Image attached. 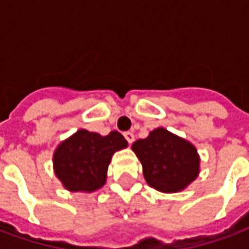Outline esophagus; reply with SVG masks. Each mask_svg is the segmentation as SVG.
Here are the masks:
<instances>
[{"mask_svg": "<svg viewBox=\"0 0 249 249\" xmlns=\"http://www.w3.org/2000/svg\"><path fill=\"white\" fill-rule=\"evenodd\" d=\"M124 136L125 139H126V142H129V144H132V142H135V135H133L132 132H125Z\"/></svg>", "mask_w": 249, "mask_h": 249, "instance_id": "esophagus-1", "label": "esophagus"}]
</instances>
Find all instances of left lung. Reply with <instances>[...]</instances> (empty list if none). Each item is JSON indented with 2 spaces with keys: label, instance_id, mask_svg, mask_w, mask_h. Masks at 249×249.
Returning a JSON list of instances; mask_svg holds the SVG:
<instances>
[{
  "label": "left lung",
  "instance_id": "1",
  "mask_svg": "<svg viewBox=\"0 0 249 249\" xmlns=\"http://www.w3.org/2000/svg\"><path fill=\"white\" fill-rule=\"evenodd\" d=\"M142 166L145 182L161 193L185 190L199 174L197 148L166 128L151 130L145 139L132 144Z\"/></svg>",
  "mask_w": 249,
  "mask_h": 249
}]
</instances>
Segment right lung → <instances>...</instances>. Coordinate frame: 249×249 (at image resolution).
<instances>
[{
	"instance_id": "obj_1",
	"label": "right lung",
	"mask_w": 249,
	"mask_h": 249,
	"mask_svg": "<svg viewBox=\"0 0 249 249\" xmlns=\"http://www.w3.org/2000/svg\"><path fill=\"white\" fill-rule=\"evenodd\" d=\"M128 147L124 136L112 130L107 136L86 129L76 130L53 152V173L66 190L91 193L107 182L114 152Z\"/></svg>"
}]
</instances>
